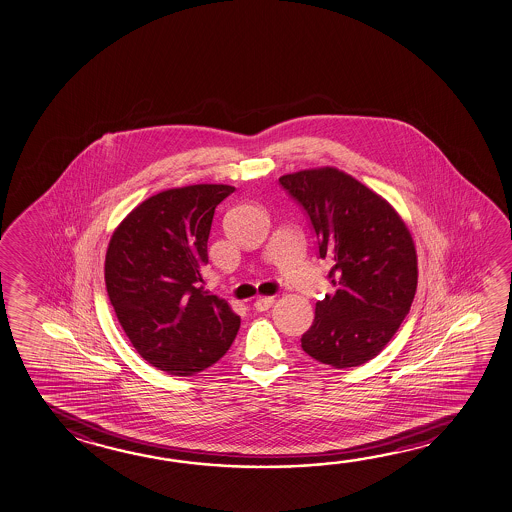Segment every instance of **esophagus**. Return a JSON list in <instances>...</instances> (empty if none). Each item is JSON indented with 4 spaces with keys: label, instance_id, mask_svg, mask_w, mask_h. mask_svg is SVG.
<instances>
[{
    "label": "esophagus",
    "instance_id": "obj_1",
    "mask_svg": "<svg viewBox=\"0 0 512 512\" xmlns=\"http://www.w3.org/2000/svg\"><path fill=\"white\" fill-rule=\"evenodd\" d=\"M273 304H275V298H273V296H262V298L255 300L253 307H255L257 311H268L269 307Z\"/></svg>",
    "mask_w": 512,
    "mask_h": 512
}]
</instances>
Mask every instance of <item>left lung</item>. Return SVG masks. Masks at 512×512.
<instances>
[{"label":"left lung","mask_w":512,"mask_h":512,"mask_svg":"<svg viewBox=\"0 0 512 512\" xmlns=\"http://www.w3.org/2000/svg\"><path fill=\"white\" fill-rule=\"evenodd\" d=\"M280 185L311 219L332 291L302 336L311 358L334 368L376 358L410 313L417 253L394 207L334 167L293 172Z\"/></svg>","instance_id":"1"}]
</instances>
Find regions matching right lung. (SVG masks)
I'll list each match as a JSON object with an SVG mask.
<instances>
[{
  "instance_id": "add662e5",
  "label": "right lung",
  "mask_w": 512,
  "mask_h": 512,
  "mask_svg": "<svg viewBox=\"0 0 512 512\" xmlns=\"http://www.w3.org/2000/svg\"><path fill=\"white\" fill-rule=\"evenodd\" d=\"M230 185H189L145 199L117 226L106 289L136 352L171 376H194L223 358L241 318L205 291L201 269L216 207Z\"/></svg>"
}]
</instances>
